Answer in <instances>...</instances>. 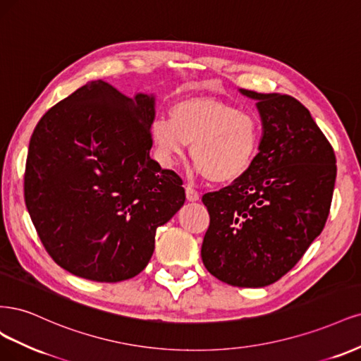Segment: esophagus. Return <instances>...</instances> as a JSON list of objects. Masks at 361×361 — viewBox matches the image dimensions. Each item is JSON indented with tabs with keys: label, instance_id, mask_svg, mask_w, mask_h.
<instances>
[{
	"label": "esophagus",
	"instance_id": "esophagus-1",
	"mask_svg": "<svg viewBox=\"0 0 361 361\" xmlns=\"http://www.w3.org/2000/svg\"><path fill=\"white\" fill-rule=\"evenodd\" d=\"M185 197H188V201L195 202L200 200V193H197L195 189H192L190 185H185Z\"/></svg>",
	"mask_w": 361,
	"mask_h": 361
}]
</instances>
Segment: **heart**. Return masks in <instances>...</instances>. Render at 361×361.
Wrapping results in <instances>:
<instances>
[{"label": "heart", "mask_w": 361, "mask_h": 361, "mask_svg": "<svg viewBox=\"0 0 361 361\" xmlns=\"http://www.w3.org/2000/svg\"><path fill=\"white\" fill-rule=\"evenodd\" d=\"M151 141L160 161L172 166L190 145L196 172L217 184L246 176L261 145V123L235 104L212 97L177 102L168 118L151 124Z\"/></svg>", "instance_id": "obj_1"}]
</instances>
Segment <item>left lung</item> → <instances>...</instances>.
<instances>
[{
	"label": "left lung",
	"mask_w": 361,
	"mask_h": 361,
	"mask_svg": "<svg viewBox=\"0 0 361 361\" xmlns=\"http://www.w3.org/2000/svg\"><path fill=\"white\" fill-rule=\"evenodd\" d=\"M257 102L262 136L246 176L202 202L210 214L201 257L219 281L262 288L286 274L324 229L336 156L297 99L238 90Z\"/></svg>",
	"instance_id": "obj_1"
}]
</instances>
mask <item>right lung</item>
Wrapping results in <instances>:
<instances>
[{
  "mask_svg": "<svg viewBox=\"0 0 361 361\" xmlns=\"http://www.w3.org/2000/svg\"><path fill=\"white\" fill-rule=\"evenodd\" d=\"M154 118V94L127 97L91 80L34 129L25 204L46 252L68 273L94 282L139 274L156 229L183 207V181L149 156Z\"/></svg>",
  "mask_w": 361,
  "mask_h": 361,
  "instance_id": "1",
  "label": "right lung"
}]
</instances>
